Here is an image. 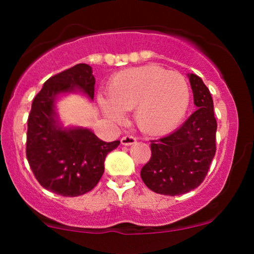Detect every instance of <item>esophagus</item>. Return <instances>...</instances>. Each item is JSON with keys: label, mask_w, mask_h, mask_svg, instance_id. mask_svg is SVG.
Masks as SVG:
<instances>
[{"label": "esophagus", "mask_w": 254, "mask_h": 254, "mask_svg": "<svg viewBox=\"0 0 254 254\" xmlns=\"http://www.w3.org/2000/svg\"><path fill=\"white\" fill-rule=\"evenodd\" d=\"M121 142H122V144H123V145H131V144L136 143V137L131 136V135L123 136V137H122Z\"/></svg>", "instance_id": "obj_1"}]
</instances>
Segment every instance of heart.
I'll return each mask as SVG.
<instances>
[{
  "label": "heart",
  "mask_w": 254,
  "mask_h": 254,
  "mask_svg": "<svg viewBox=\"0 0 254 254\" xmlns=\"http://www.w3.org/2000/svg\"><path fill=\"white\" fill-rule=\"evenodd\" d=\"M110 99L100 98L104 112L122 121L123 111L133 110L136 124L144 132L159 135L173 130L188 112L190 87L182 74L157 65L119 71L107 84Z\"/></svg>",
  "instance_id": "heart-1"
}]
</instances>
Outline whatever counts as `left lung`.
Listing matches in <instances>:
<instances>
[{
  "label": "left lung",
  "mask_w": 254,
  "mask_h": 254,
  "mask_svg": "<svg viewBox=\"0 0 254 254\" xmlns=\"http://www.w3.org/2000/svg\"><path fill=\"white\" fill-rule=\"evenodd\" d=\"M189 78L197 110L171 135L150 141V160L141 170L147 188L166 196L198 188L216 153L217 122L211 94L197 75Z\"/></svg>",
  "instance_id": "obj_1"
}]
</instances>
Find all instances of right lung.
Listing matches in <instances>:
<instances>
[{
	"mask_svg": "<svg viewBox=\"0 0 254 254\" xmlns=\"http://www.w3.org/2000/svg\"><path fill=\"white\" fill-rule=\"evenodd\" d=\"M95 78L88 64L80 63L54 75L32 103L27 121L26 156L38 183L64 197L87 193L97 186L105 157L121 142H104L87 129H62L55 119V97L81 89L94 98Z\"/></svg>",
	"mask_w": 254,
	"mask_h": 254,
	"instance_id": "obj_1",
	"label": "right lung"
}]
</instances>
